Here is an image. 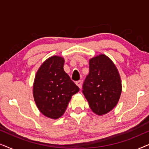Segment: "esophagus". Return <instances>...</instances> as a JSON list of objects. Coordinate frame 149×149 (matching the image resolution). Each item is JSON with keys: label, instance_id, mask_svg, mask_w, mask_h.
<instances>
[{"label": "esophagus", "instance_id": "1", "mask_svg": "<svg viewBox=\"0 0 149 149\" xmlns=\"http://www.w3.org/2000/svg\"><path fill=\"white\" fill-rule=\"evenodd\" d=\"M81 84H82V81L81 80H79L76 82V85L79 87V88H81Z\"/></svg>", "mask_w": 149, "mask_h": 149}]
</instances>
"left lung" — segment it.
Segmentation results:
<instances>
[{"label": "left lung", "instance_id": "obj_1", "mask_svg": "<svg viewBox=\"0 0 149 149\" xmlns=\"http://www.w3.org/2000/svg\"><path fill=\"white\" fill-rule=\"evenodd\" d=\"M121 90L119 73L109 57L100 54L89 60V73L83 83V93L93 113H109L117 104Z\"/></svg>", "mask_w": 149, "mask_h": 149}]
</instances>
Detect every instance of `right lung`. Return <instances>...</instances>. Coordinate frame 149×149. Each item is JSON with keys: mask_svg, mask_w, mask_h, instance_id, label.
Listing matches in <instances>:
<instances>
[{"mask_svg": "<svg viewBox=\"0 0 149 149\" xmlns=\"http://www.w3.org/2000/svg\"><path fill=\"white\" fill-rule=\"evenodd\" d=\"M64 64L62 57H50L42 63L34 78V101L40 113L51 119L60 118L72 95L79 91L64 71Z\"/></svg>", "mask_w": 149, "mask_h": 149, "instance_id": "right-lung-1", "label": "right lung"}]
</instances>
